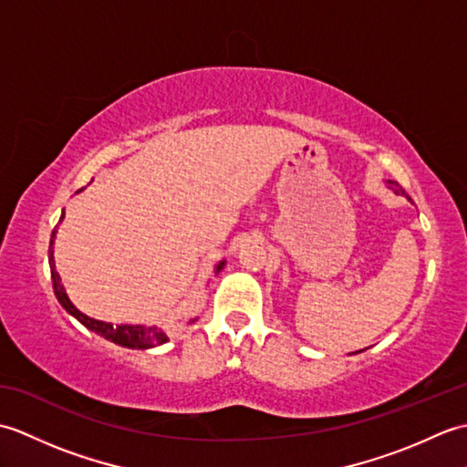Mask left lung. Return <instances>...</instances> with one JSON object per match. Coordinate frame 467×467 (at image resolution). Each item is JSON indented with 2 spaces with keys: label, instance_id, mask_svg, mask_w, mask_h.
Segmentation results:
<instances>
[{
  "label": "left lung",
  "instance_id": "obj_1",
  "mask_svg": "<svg viewBox=\"0 0 467 467\" xmlns=\"http://www.w3.org/2000/svg\"><path fill=\"white\" fill-rule=\"evenodd\" d=\"M389 184H391V188H393V191L398 192V194H405V191H403V188H401L398 182H389Z\"/></svg>",
  "mask_w": 467,
  "mask_h": 467
}]
</instances>
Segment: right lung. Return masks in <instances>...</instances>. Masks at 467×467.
<instances>
[{"label":"right lung","mask_w":467,"mask_h":467,"mask_svg":"<svg viewBox=\"0 0 467 467\" xmlns=\"http://www.w3.org/2000/svg\"><path fill=\"white\" fill-rule=\"evenodd\" d=\"M64 218V216H62ZM59 218V221H62ZM54 236H56V228L52 231V241H49V249H47V261H49V269H52V281H54V293L57 296L59 305L64 306V309L74 315L78 321H80L84 327H88V329L106 337L108 341L112 343H118L122 347H130V349H150V347H156V345H162L168 341V337L164 331L156 329V327H140V325H112V323H104V321H98V319H92V317L84 315L82 311H78L76 306L72 305V301L67 299V295L64 291V285L62 281H59V275L56 271V263H54ZM224 266V263H221L216 266V273L221 271ZM192 323V321H191Z\"/></svg>","instance_id":"right-lung-1"}]
</instances>
